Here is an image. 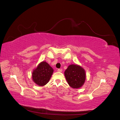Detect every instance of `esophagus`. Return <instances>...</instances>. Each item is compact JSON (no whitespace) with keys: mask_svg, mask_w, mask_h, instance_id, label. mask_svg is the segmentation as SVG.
Returning <instances> with one entry per match:
<instances>
[{"mask_svg":"<svg viewBox=\"0 0 120 120\" xmlns=\"http://www.w3.org/2000/svg\"><path fill=\"white\" fill-rule=\"evenodd\" d=\"M62 69H58L57 70V71H58V72H62Z\"/></svg>","mask_w":120,"mask_h":120,"instance_id":"1","label":"esophagus"}]
</instances>
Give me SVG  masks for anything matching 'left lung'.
I'll return each instance as SVG.
<instances>
[{"mask_svg": "<svg viewBox=\"0 0 120 120\" xmlns=\"http://www.w3.org/2000/svg\"><path fill=\"white\" fill-rule=\"evenodd\" d=\"M65 76L70 86L78 88L82 86L85 80V71L80 66L70 65L65 71Z\"/></svg>", "mask_w": 120, "mask_h": 120, "instance_id": "obj_1", "label": "left lung"}]
</instances>
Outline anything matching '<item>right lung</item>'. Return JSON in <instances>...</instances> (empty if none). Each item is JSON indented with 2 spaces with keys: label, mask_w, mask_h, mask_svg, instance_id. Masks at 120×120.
Returning a JSON list of instances; mask_svg holds the SVG:
<instances>
[{
  "label": "right lung",
  "mask_w": 120,
  "mask_h": 120,
  "mask_svg": "<svg viewBox=\"0 0 120 120\" xmlns=\"http://www.w3.org/2000/svg\"><path fill=\"white\" fill-rule=\"evenodd\" d=\"M53 72V68L46 62H42L32 73L34 81L40 86H44L48 82Z\"/></svg>",
  "instance_id": "obj_1"
}]
</instances>
